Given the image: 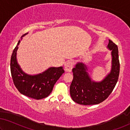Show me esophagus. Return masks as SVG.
<instances>
[{
	"label": "esophagus",
	"instance_id": "obj_1",
	"mask_svg": "<svg viewBox=\"0 0 130 130\" xmlns=\"http://www.w3.org/2000/svg\"><path fill=\"white\" fill-rule=\"evenodd\" d=\"M73 62L71 61H68L65 65V71L67 72H71L72 71V69L73 68Z\"/></svg>",
	"mask_w": 130,
	"mask_h": 130
}]
</instances>
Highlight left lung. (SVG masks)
Returning <instances> with one entry per match:
<instances>
[{
	"label": "left lung",
	"instance_id": "left-lung-1",
	"mask_svg": "<svg viewBox=\"0 0 130 130\" xmlns=\"http://www.w3.org/2000/svg\"><path fill=\"white\" fill-rule=\"evenodd\" d=\"M107 48L111 51V68L102 81L96 82L91 78L84 62H77L72 69L73 78L70 94L75 102L82 105L99 104L108 98L115 88L120 73L119 51L117 46L110 40Z\"/></svg>",
	"mask_w": 130,
	"mask_h": 130
}]
</instances>
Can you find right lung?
I'll return each instance as SVG.
<instances>
[{
  "mask_svg": "<svg viewBox=\"0 0 130 130\" xmlns=\"http://www.w3.org/2000/svg\"><path fill=\"white\" fill-rule=\"evenodd\" d=\"M27 34L28 32L21 37L13 50L10 59L11 74L13 83L20 93L34 99H42L50 95L54 85L64 73V70L62 67H50L37 75L25 73L17 62V51L21 40Z\"/></svg>",
  "mask_w": 130,
  "mask_h": 130,
  "instance_id": "right-lung-1",
  "label": "right lung"
}]
</instances>
